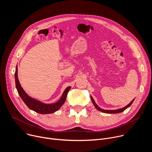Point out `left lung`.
Instances as JSON below:
<instances>
[{
	"label": "left lung",
	"mask_w": 152,
	"mask_h": 152,
	"mask_svg": "<svg viewBox=\"0 0 152 152\" xmlns=\"http://www.w3.org/2000/svg\"><path fill=\"white\" fill-rule=\"evenodd\" d=\"M134 100V99L126 106H125L123 108H121V109H118V110H103V109H102V108L99 107L97 104H95L94 106L97 110H99V111H101L102 113H107V114H117V113H120L124 111L127 107H128L129 106L131 105V104L133 103Z\"/></svg>",
	"instance_id": "8db88e82"
}]
</instances>
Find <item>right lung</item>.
<instances>
[{
    "mask_svg": "<svg viewBox=\"0 0 152 152\" xmlns=\"http://www.w3.org/2000/svg\"><path fill=\"white\" fill-rule=\"evenodd\" d=\"M17 71L18 69L17 67L15 68V86L17 90L18 93L20 97L24 102V103L27 105V106L29 108L30 110L41 114H51L56 112L58 110L60 109V107L62 106V104L65 103L66 100V97L67 96V93L70 90V88H67L66 89L63 93L61 98L59 100L55 103L52 104H46L44 103H42L39 101L35 100L30 97L23 90V89L21 87L17 75Z\"/></svg>",
    "mask_w": 152,
    "mask_h": 152,
    "instance_id": "add662e5",
    "label": "right lung"
}]
</instances>
